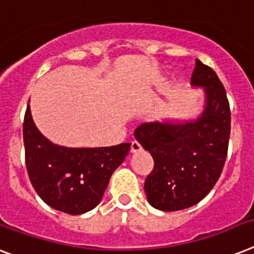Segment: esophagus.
Returning <instances> with one entry per match:
<instances>
[{
  "label": "esophagus",
  "mask_w": 254,
  "mask_h": 254,
  "mask_svg": "<svg viewBox=\"0 0 254 254\" xmlns=\"http://www.w3.org/2000/svg\"><path fill=\"white\" fill-rule=\"evenodd\" d=\"M141 150H142V146L139 145V142L131 141V146H130V151L131 152H139Z\"/></svg>",
  "instance_id": "esophagus-1"
}]
</instances>
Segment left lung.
I'll return each mask as SVG.
<instances>
[{"mask_svg":"<svg viewBox=\"0 0 254 254\" xmlns=\"http://www.w3.org/2000/svg\"><path fill=\"white\" fill-rule=\"evenodd\" d=\"M191 84L203 87L205 109L184 124L145 123L134 130L151 154L154 168L145 181L148 203L162 211H177L198 203L216 184L227 158L231 111L216 73L195 60Z\"/></svg>","mask_w":254,"mask_h":254,"instance_id":"obj_1","label":"left lung"}]
</instances>
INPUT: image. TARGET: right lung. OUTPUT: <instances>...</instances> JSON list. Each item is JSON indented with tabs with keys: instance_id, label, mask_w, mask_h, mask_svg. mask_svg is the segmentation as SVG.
<instances>
[{
	"instance_id": "obj_1",
	"label": "right lung",
	"mask_w": 254,
	"mask_h": 254,
	"mask_svg": "<svg viewBox=\"0 0 254 254\" xmlns=\"http://www.w3.org/2000/svg\"><path fill=\"white\" fill-rule=\"evenodd\" d=\"M23 142L27 172L39 197L70 215L99 205L109 179L130 150V143L94 148L55 145L35 127L30 106L24 115Z\"/></svg>"
}]
</instances>
